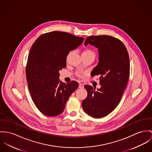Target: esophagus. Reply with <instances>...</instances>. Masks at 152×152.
<instances>
[{
	"instance_id": "1",
	"label": "esophagus",
	"mask_w": 152,
	"mask_h": 152,
	"mask_svg": "<svg viewBox=\"0 0 152 152\" xmlns=\"http://www.w3.org/2000/svg\"><path fill=\"white\" fill-rule=\"evenodd\" d=\"M83 87H84V86H83V84L82 83H80L79 84V88H83Z\"/></svg>"
}]
</instances>
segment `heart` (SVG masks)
Returning a JSON list of instances; mask_svg holds the SVG:
<instances>
[{"label": "heart", "mask_w": 152, "mask_h": 152, "mask_svg": "<svg viewBox=\"0 0 152 152\" xmlns=\"http://www.w3.org/2000/svg\"><path fill=\"white\" fill-rule=\"evenodd\" d=\"M82 56H88V57H93L94 58H95V53L94 52L93 50H91V49L89 48H87L85 49L83 53H82ZM76 75L79 77H82V76L83 75V73L82 72L78 71L76 72Z\"/></svg>", "instance_id": "obj_1"}]
</instances>
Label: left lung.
I'll return each mask as SVG.
<instances>
[{
	"mask_svg": "<svg viewBox=\"0 0 152 152\" xmlns=\"http://www.w3.org/2000/svg\"><path fill=\"white\" fill-rule=\"evenodd\" d=\"M98 48L99 62L94 68L93 76L100 75L101 88L95 90L85 85L87 96L82 102L84 112L94 118L105 117L119 104L129 76V58L127 48L118 39L111 36H91L84 45Z\"/></svg>",
	"mask_w": 152,
	"mask_h": 152,
	"instance_id": "8db88e82",
	"label": "left lung"
}]
</instances>
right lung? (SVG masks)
Listing matches in <instances>:
<instances>
[{
	"mask_svg": "<svg viewBox=\"0 0 152 152\" xmlns=\"http://www.w3.org/2000/svg\"><path fill=\"white\" fill-rule=\"evenodd\" d=\"M83 40L69 33L53 31L40 36L31 48L26 66L28 88L35 106L46 116L61 114L79 87L76 81L60 82L59 71L66 67L70 51Z\"/></svg>",
	"mask_w": 152,
	"mask_h": 152,
	"instance_id": "obj_1",
	"label": "right lung"
}]
</instances>
